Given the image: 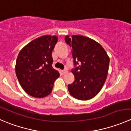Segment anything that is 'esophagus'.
<instances>
[{
	"label": "esophagus",
	"instance_id": "obj_1",
	"mask_svg": "<svg viewBox=\"0 0 131 131\" xmlns=\"http://www.w3.org/2000/svg\"><path fill=\"white\" fill-rule=\"evenodd\" d=\"M67 72H68V71H67V70H62V73H63V75H64V74H65V73H67Z\"/></svg>",
	"mask_w": 131,
	"mask_h": 131
}]
</instances>
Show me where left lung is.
Masks as SVG:
<instances>
[{"label": "left lung", "instance_id": "obj_1", "mask_svg": "<svg viewBox=\"0 0 131 131\" xmlns=\"http://www.w3.org/2000/svg\"><path fill=\"white\" fill-rule=\"evenodd\" d=\"M66 43L72 48L75 80L68 85L70 95L79 100L93 98L102 89L107 77L110 58L103 47L82 35H67Z\"/></svg>", "mask_w": 131, "mask_h": 131}]
</instances>
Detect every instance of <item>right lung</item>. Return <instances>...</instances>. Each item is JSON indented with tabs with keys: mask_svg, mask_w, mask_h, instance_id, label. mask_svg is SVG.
<instances>
[{
	"mask_svg": "<svg viewBox=\"0 0 131 131\" xmlns=\"http://www.w3.org/2000/svg\"><path fill=\"white\" fill-rule=\"evenodd\" d=\"M57 36L43 35L34 39L20 51L15 70L21 88L28 94L37 98L52 92L59 73L52 67V51Z\"/></svg>",
	"mask_w": 131,
	"mask_h": 131,
	"instance_id": "add662e5",
	"label": "right lung"
}]
</instances>
